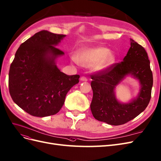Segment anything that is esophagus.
Listing matches in <instances>:
<instances>
[{"instance_id": "obj_1", "label": "esophagus", "mask_w": 161, "mask_h": 161, "mask_svg": "<svg viewBox=\"0 0 161 161\" xmlns=\"http://www.w3.org/2000/svg\"><path fill=\"white\" fill-rule=\"evenodd\" d=\"M80 80L81 81H87V79L85 76H82L80 78Z\"/></svg>"}]
</instances>
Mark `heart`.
Returning a JSON list of instances; mask_svg holds the SVG:
<instances>
[{"label":"heart","instance_id":"b5f03b06","mask_svg":"<svg viewBox=\"0 0 161 161\" xmlns=\"http://www.w3.org/2000/svg\"><path fill=\"white\" fill-rule=\"evenodd\" d=\"M76 63L92 66L97 72H103L109 69L115 62L116 57L113 51L103 47L85 48L79 52L78 56L72 58Z\"/></svg>","mask_w":161,"mask_h":161}]
</instances>
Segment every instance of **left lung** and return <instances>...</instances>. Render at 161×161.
Wrapping results in <instances>:
<instances>
[{
  "label": "left lung",
  "mask_w": 161,
  "mask_h": 161,
  "mask_svg": "<svg viewBox=\"0 0 161 161\" xmlns=\"http://www.w3.org/2000/svg\"><path fill=\"white\" fill-rule=\"evenodd\" d=\"M138 80L140 90L136 97L129 103H120L115 89L126 76ZM93 92L91 110L95 119L110 125L129 122L145 110L150 102L153 84L148 54L141 45L130 38V47L123 61L105 71L91 76Z\"/></svg>",
  "instance_id": "obj_1"
}]
</instances>
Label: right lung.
Listing matches in <instances>:
<instances>
[{"label": "right lung", "instance_id": "obj_1", "mask_svg": "<svg viewBox=\"0 0 161 161\" xmlns=\"http://www.w3.org/2000/svg\"><path fill=\"white\" fill-rule=\"evenodd\" d=\"M66 36L41 31L22 43L10 66L8 87L13 101L38 117L57 114L80 76L60 70L57 60L64 53L56 47Z\"/></svg>", "mask_w": 161, "mask_h": 161}]
</instances>
